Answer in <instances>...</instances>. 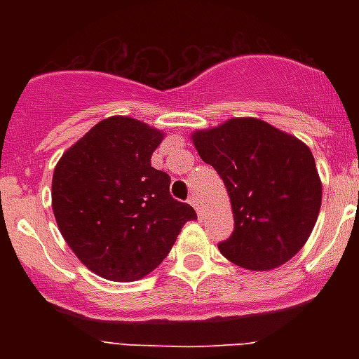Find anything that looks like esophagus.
<instances>
[{
  "instance_id": "34e87169",
  "label": "esophagus",
  "mask_w": 359,
  "mask_h": 359,
  "mask_svg": "<svg viewBox=\"0 0 359 359\" xmlns=\"http://www.w3.org/2000/svg\"><path fill=\"white\" fill-rule=\"evenodd\" d=\"M189 203H190V205H192V207H194V208H196V212H198V214H199V215H201V207H199V203H198V198H196V196H190Z\"/></svg>"
}]
</instances>
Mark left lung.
<instances>
[{
    "instance_id": "8db88e82",
    "label": "left lung",
    "mask_w": 359,
    "mask_h": 359,
    "mask_svg": "<svg viewBox=\"0 0 359 359\" xmlns=\"http://www.w3.org/2000/svg\"><path fill=\"white\" fill-rule=\"evenodd\" d=\"M192 142L230 196L236 224L219 252L252 271L278 268L297 255L322 205L309 147L259 118H230L192 133Z\"/></svg>"
}]
</instances>
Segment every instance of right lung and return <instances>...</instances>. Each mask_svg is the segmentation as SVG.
I'll use <instances>...</instances> for the list:
<instances>
[{
	"instance_id": "right-lung-1",
	"label": "right lung",
	"mask_w": 359,
	"mask_h": 359,
	"mask_svg": "<svg viewBox=\"0 0 359 359\" xmlns=\"http://www.w3.org/2000/svg\"><path fill=\"white\" fill-rule=\"evenodd\" d=\"M163 133L131 116L98 122L62 154L52 180L57 226L93 273L133 282L169 255L187 221L198 219L170 196V177L151 165Z\"/></svg>"
}]
</instances>
